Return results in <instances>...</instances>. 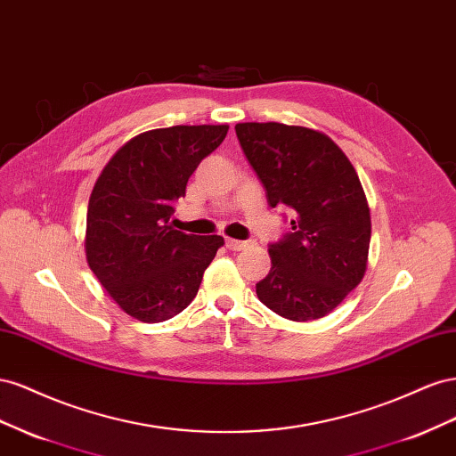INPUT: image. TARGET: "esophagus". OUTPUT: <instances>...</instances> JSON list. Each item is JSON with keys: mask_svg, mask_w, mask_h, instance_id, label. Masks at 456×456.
I'll return each instance as SVG.
<instances>
[{"mask_svg": "<svg viewBox=\"0 0 456 456\" xmlns=\"http://www.w3.org/2000/svg\"><path fill=\"white\" fill-rule=\"evenodd\" d=\"M225 246L229 250H237V252H240V250H246L250 246V242H246V240H235V239H227L225 240Z\"/></svg>", "mask_w": 456, "mask_h": 456, "instance_id": "obj_1", "label": "esophagus"}]
</instances>
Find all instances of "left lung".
I'll return each mask as SVG.
<instances>
[{
	"label": "left lung",
	"mask_w": 456,
	"mask_h": 456,
	"mask_svg": "<svg viewBox=\"0 0 456 456\" xmlns=\"http://www.w3.org/2000/svg\"><path fill=\"white\" fill-rule=\"evenodd\" d=\"M237 137L271 208L294 210L292 231L269 246L271 271L256 294L277 315H329L365 277L370 208L354 164L317 129L237 124Z\"/></svg>",
	"instance_id": "1"
}]
</instances>
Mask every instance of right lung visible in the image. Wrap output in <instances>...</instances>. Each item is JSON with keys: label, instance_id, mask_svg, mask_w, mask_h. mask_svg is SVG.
<instances>
[{"label": "right lung", "instance_id": "1", "mask_svg": "<svg viewBox=\"0 0 456 456\" xmlns=\"http://www.w3.org/2000/svg\"><path fill=\"white\" fill-rule=\"evenodd\" d=\"M227 132V124L151 129L116 151L95 181L86 224L87 265L137 321L162 322L181 314L225 244L219 235H185L166 224L192 172Z\"/></svg>", "mask_w": 456, "mask_h": 456}]
</instances>
